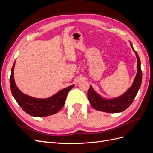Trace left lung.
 Masks as SVG:
<instances>
[{"label": "left lung", "mask_w": 153, "mask_h": 153, "mask_svg": "<svg viewBox=\"0 0 153 153\" xmlns=\"http://www.w3.org/2000/svg\"><path fill=\"white\" fill-rule=\"evenodd\" d=\"M131 47L135 52L137 58V73L132 86L121 96L112 100H105L93 90L91 85L87 92V97L91 106L94 109L108 113L123 112L131 105L141 86L142 72L140 68V60L130 42Z\"/></svg>", "instance_id": "1"}]
</instances>
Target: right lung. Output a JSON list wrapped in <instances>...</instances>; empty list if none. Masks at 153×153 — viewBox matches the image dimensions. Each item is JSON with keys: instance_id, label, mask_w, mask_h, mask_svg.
Masks as SVG:
<instances>
[{"instance_id": "obj_1", "label": "right lung", "mask_w": 153, "mask_h": 153, "mask_svg": "<svg viewBox=\"0 0 153 153\" xmlns=\"http://www.w3.org/2000/svg\"><path fill=\"white\" fill-rule=\"evenodd\" d=\"M11 69L10 87L13 96L22 110L26 113L35 117H46L57 113L64 106L68 92L74 85L69 86L59 91L58 93L47 99H38L26 95L18 89L14 80V68Z\"/></svg>"}]
</instances>
